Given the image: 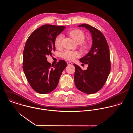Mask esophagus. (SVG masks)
I'll use <instances>...</instances> for the list:
<instances>
[{
	"mask_svg": "<svg viewBox=\"0 0 133 133\" xmlns=\"http://www.w3.org/2000/svg\"><path fill=\"white\" fill-rule=\"evenodd\" d=\"M67 64L68 65H71V64H72V63L71 62H70V61H68L67 62Z\"/></svg>",
	"mask_w": 133,
	"mask_h": 133,
	"instance_id": "obj_1",
	"label": "esophagus"
}]
</instances>
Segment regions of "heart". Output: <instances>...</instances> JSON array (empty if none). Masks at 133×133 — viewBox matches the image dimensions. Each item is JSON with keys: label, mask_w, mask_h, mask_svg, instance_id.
Wrapping results in <instances>:
<instances>
[{"label": "heart", "mask_w": 133, "mask_h": 133, "mask_svg": "<svg viewBox=\"0 0 133 133\" xmlns=\"http://www.w3.org/2000/svg\"><path fill=\"white\" fill-rule=\"evenodd\" d=\"M69 34L73 40L78 43L82 42L85 39V35L84 33L79 29H75L69 32ZM63 36L61 34H59L57 36L55 40V45L56 48L58 49L60 48L62 46ZM84 48H87L88 45L85 44L84 45ZM61 57L64 59L73 61L77 58L80 57L81 54L80 52L77 51H71L69 50H65L63 51L61 54Z\"/></svg>", "instance_id": "1"}]
</instances>
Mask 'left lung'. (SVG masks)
Here are the masks:
<instances>
[{
    "mask_svg": "<svg viewBox=\"0 0 133 133\" xmlns=\"http://www.w3.org/2000/svg\"><path fill=\"white\" fill-rule=\"evenodd\" d=\"M91 32L93 44L91 50L84 57L80 59L88 64L87 70H82L78 65L75 67L74 81L76 88L86 94H94L99 91L105 83L111 71L110 49L104 35L97 29L88 24H82Z\"/></svg>",
    "mask_w": 133,
    "mask_h": 133,
    "instance_id": "8db88e82",
    "label": "left lung"
}]
</instances>
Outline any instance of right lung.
Wrapping results in <instances>:
<instances>
[{"instance_id":"right-lung-1","label":"right lung","mask_w":133,"mask_h":133,"mask_svg":"<svg viewBox=\"0 0 133 133\" xmlns=\"http://www.w3.org/2000/svg\"><path fill=\"white\" fill-rule=\"evenodd\" d=\"M64 26L45 24L28 37L23 53V70L32 89L39 94L54 90L67 64L63 60L51 65L47 57L55 51V40L65 29Z\"/></svg>"}]
</instances>
